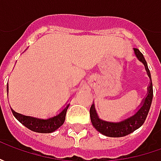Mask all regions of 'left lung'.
Listing matches in <instances>:
<instances>
[{"mask_svg": "<svg viewBox=\"0 0 161 161\" xmlns=\"http://www.w3.org/2000/svg\"><path fill=\"white\" fill-rule=\"evenodd\" d=\"M134 53L140 61L142 63H143L147 73H148L149 77L151 78V72L148 68V65H147L143 54L141 53L139 49H137V48H134ZM152 97H153V90H152V82L151 81L150 87L148 89L147 97L142 101V108H140L138 112H136V114H133V116L122 121V122H119V123H110V122L100 120L97 117L94 105H92L90 110V119H91L92 125L96 128L97 131H98L100 133H102L106 136H108V137H123V136L128 135L131 133L134 132L139 127L142 126L143 125V123L145 122L146 117H147L148 113L150 111V108H151Z\"/></svg>", "mask_w": 161, "mask_h": 161, "instance_id": "obj_1", "label": "left lung"}]
</instances>
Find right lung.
Listing matches in <instances>:
<instances>
[{
  "mask_svg": "<svg viewBox=\"0 0 161 161\" xmlns=\"http://www.w3.org/2000/svg\"><path fill=\"white\" fill-rule=\"evenodd\" d=\"M68 107H69V105L58 115L53 116L52 118H49L47 120L37 119V118L31 117V116L23 115L19 113H16L14 110H11V111L16 118L29 130H31L33 132H36V133H53L55 130H57L59 127L62 126V125L64 123L65 115H66Z\"/></svg>",
  "mask_w": 161,
  "mask_h": 161,
  "instance_id": "1",
  "label": "right lung"
}]
</instances>
